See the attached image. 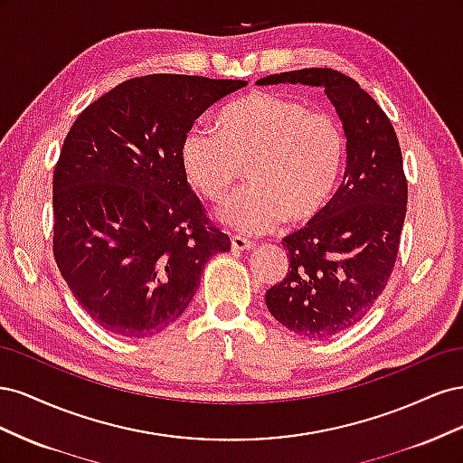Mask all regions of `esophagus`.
<instances>
[{
	"label": "esophagus",
	"instance_id": "esophagus-1",
	"mask_svg": "<svg viewBox=\"0 0 463 463\" xmlns=\"http://www.w3.org/2000/svg\"><path fill=\"white\" fill-rule=\"evenodd\" d=\"M253 247H255V243L245 240V237L232 235V250H249V249H253Z\"/></svg>",
	"mask_w": 463,
	"mask_h": 463
}]
</instances>
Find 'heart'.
Returning <instances> with one entry per match:
<instances>
[{
	"label": "heart",
	"instance_id": "heart-1",
	"mask_svg": "<svg viewBox=\"0 0 463 463\" xmlns=\"http://www.w3.org/2000/svg\"><path fill=\"white\" fill-rule=\"evenodd\" d=\"M218 131L193 128L181 145V170L206 201L226 197L245 170L247 184L223 203V226L257 235L279 223H305L334 194L345 162L335 119L303 100L253 92L220 111Z\"/></svg>",
	"mask_w": 463,
	"mask_h": 463
}]
</instances>
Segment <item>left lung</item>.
Masks as SVG:
<instances>
[{
    "mask_svg": "<svg viewBox=\"0 0 463 463\" xmlns=\"http://www.w3.org/2000/svg\"><path fill=\"white\" fill-rule=\"evenodd\" d=\"M325 89L347 148L344 184L307 228L284 237L289 269L266 291V307L309 340H326L369 313L394 269L408 206L402 150L390 119L354 79L334 69H299L257 85Z\"/></svg>",
    "mask_w": 463,
    "mask_h": 463,
    "instance_id": "left-lung-1",
    "label": "left lung"
}]
</instances>
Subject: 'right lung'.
<instances>
[{"mask_svg": "<svg viewBox=\"0 0 463 463\" xmlns=\"http://www.w3.org/2000/svg\"><path fill=\"white\" fill-rule=\"evenodd\" d=\"M247 80L146 75L94 100L53 172V257L104 330L141 340L184 313L204 264L230 250L181 170L194 119Z\"/></svg>", "mask_w": 463, "mask_h": 463, "instance_id": "1", "label": "right lung"}]
</instances>
